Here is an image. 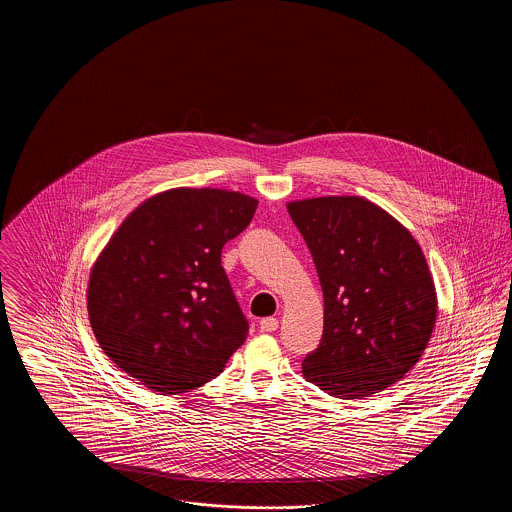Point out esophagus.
Instances as JSON below:
<instances>
[{"mask_svg":"<svg viewBox=\"0 0 512 512\" xmlns=\"http://www.w3.org/2000/svg\"><path fill=\"white\" fill-rule=\"evenodd\" d=\"M259 328H261V332H274V330L278 328V318H263V320L259 322Z\"/></svg>","mask_w":512,"mask_h":512,"instance_id":"esophagus-1","label":"esophagus"}]
</instances>
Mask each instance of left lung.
Listing matches in <instances>:
<instances>
[{
	"label": "left lung",
	"mask_w": 512,
	"mask_h": 512,
	"mask_svg": "<svg viewBox=\"0 0 512 512\" xmlns=\"http://www.w3.org/2000/svg\"><path fill=\"white\" fill-rule=\"evenodd\" d=\"M317 267L324 332L303 376L328 395L361 399L401 380L422 357L436 288L411 232L357 195L288 203Z\"/></svg>",
	"instance_id": "obj_1"
}]
</instances>
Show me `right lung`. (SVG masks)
<instances>
[{
  "mask_svg": "<svg viewBox=\"0 0 512 512\" xmlns=\"http://www.w3.org/2000/svg\"><path fill=\"white\" fill-rule=\"evenodd\" d=\"M255 209L238 192L176 188L124 219L88 284L90 324L115 365L167 395L219 376L249 330L220 255Z\"/></svg>",
  "mask_w": 512,
  "mask_h": 512,
  "instance_id": "right-lung-1",
  "label": "right lung"
}]
</instances>
